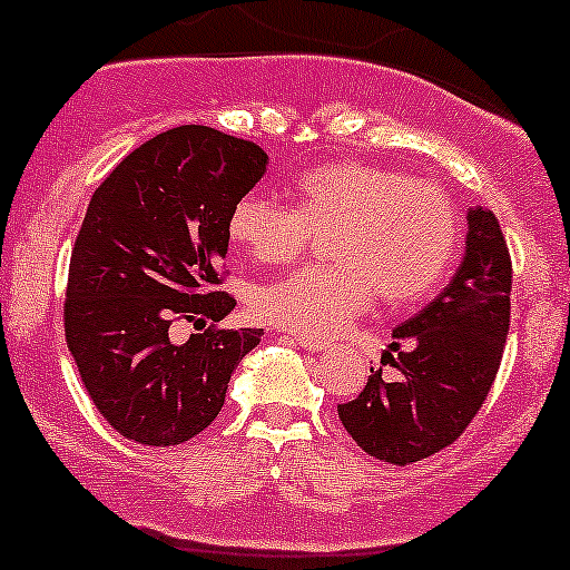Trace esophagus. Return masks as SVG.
Instances as JSON below:
<instances>
[{
    "label": "esophagus",
    "instance_id": "1",
    "mask_svg": "<svg viewBox=\"0 0 570 570\" xmlns=\"http://www.w3.org/2000/svg\"><path fill=\"white\" fill-rule=\"evenodd\" d=\"M296 344L298 347L309 350V353H323L325 350L323 342H317V338H309V336H296Z\"/></svg>",
    "mask_w": 570,
    "mask_h": 570
}]
</instances>
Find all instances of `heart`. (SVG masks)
I'll list each match as a JSON object with an SVG mask.
<instances>
[{"mask_svg":"<svg viewBox=\"0 0 570 570\" xmlns=\"http://www.w3.org/2000/svg\"><path fill=\"white\" fill-rule=\"evenodd\" d=\"M296 207L247 194L228 215V239L261 266H285L331 234L334 264L264 285L253 309L309 338L342 334L380 296L387 309L423 302L455 258L460 217L446 190L385 166L338 161L302 175Z\"/></svg>","mask_w":570,"mask_h":570,"instance_id":"obj_1","label":"heart"}]
</instances>
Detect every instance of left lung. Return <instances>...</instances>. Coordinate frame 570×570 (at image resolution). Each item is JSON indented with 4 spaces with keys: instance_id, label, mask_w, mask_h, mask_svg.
I'll return each instance as SVG.
<instances>
[{
    "instance_id": "obj_1",
    "label": "left lung",
    "mask_w": 570,
    "mask_h": 570,
    "mask_svg": "<svg viewBox=\"0 0 570 570\" xmlns=\"http://www.w3.org/2000/svg\"><path fill=\"white\" fill-rule=\"evenodd\" d=\"M455 277L425 309L393 331L385 361L371 368L338 420L371 458L409 465L436 455L469 428L488 399L509 334L511 258L495 215L471 207Z\"/></svg>"
}]
</instances>
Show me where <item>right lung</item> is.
<instances>
[{
  "mask_svg": "<svg viewBox=\"0 0 570 570\" xmlns=\"http://www.w3.org/2000/svg\"><path fill=\"white\" fill-rule=\"evenodd\" d=\"M255 142L177 126L129 153L96 188L69 261L63 331L94 406L147 446L194 439L220 414L234 368L264 328H207L171 342V323H220L236 302L217 266L228 215L264 177Z\"/></svg>",
  "mask_w": 570,
  "mask_h": 570,
  "instance_id": "add662e5",
  "label": "right lung"
}]
</instances>
